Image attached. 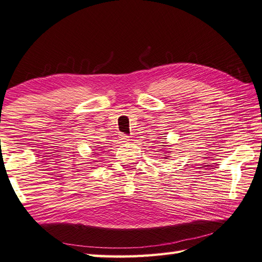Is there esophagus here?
<instances>
[{
    "label": "esophagus",
    "mask_w": 262,
    "mask_h": 262,
    "mask_svg": "<svg viewBox=\"0 0 262 262\" xmlns=\"http://www.w3.org/2000/svg\"><path fill=\"white\" fill-rule=\"evenodd\" d=\"M119 140H120L121 142H127V141L130 140V139H129V137H127L126 135H120V139H119Z\"/></svg>",
    "instance_id": "esophagus-1"
}]
</instances>
